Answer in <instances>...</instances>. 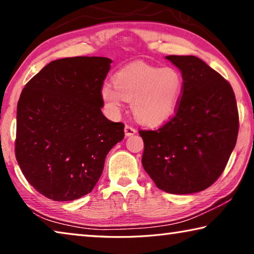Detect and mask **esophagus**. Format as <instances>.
<instances>
[{
  "instance_id": "obj_1",
  "label": "esophagus",
  "mask_w": 254,
  "mask_h": 254,
  "mask_svg": "<svg viewBox=\"0 0 254 254\" xmlns=\"http://www.w3.org/2000/svg\"><path fill=\"white\" fill-rule=\"evenodd\" d=\"M124 133H126V136H131L133 134H135L136 130L131 126H126V127H124Z\"/></svg>"
}]
</instances>
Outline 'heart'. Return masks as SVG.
Returning a JSON list of instances; mask_svg holds the SVG:
<instances>
[{
    "label": "heart",
    "mask_w": 254,
    "mask_h": 254,
    "mask_svg": "<svg viewBox=\"0 0 254 254\" xmlns=\"http://www.w3.org/2000/svg\"><path fill=\"white\" fill-rule=\"evenodd\" d=\"M113 84L101 87V97L112 113L118 114L123 101L130 102L137 121L149 127L162 126L178 110L184 79L173 67H156L134 63L115 72Z\"/></svg>",
    "instance_id": "obj_1"
}]
</instances>
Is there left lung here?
Wrapping results in <instances>:
<instances>
[{
	"instance_id": "8db88e82",
	"label": "left lung",
	"mask_w": 254,
	"mask_h": 254,
	"mask_svg": "<svg viewBox=\"0 0 254 254\" xmlns=\"http://www.w3.org/2000/svg\"><path fill=\"white\" fill-rule=\"evenodd\" d=\"M182 71L183 97L170 121L140 130L142 166L169 194H194L213 185L235 147L239 113L229 81L195 56H167Z\"/></svg>"
}]
</instances>
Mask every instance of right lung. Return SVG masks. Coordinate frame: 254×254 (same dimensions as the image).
<instances>
[{"instance_id":"right-lung-1","label":"right lung","mask_w":254,"mask_h":254,"mask_svg":"<svg viewBox=\"0 0 254 254\" xmlns=\"http://www.w3.org/2000/svg\"><path fill=\"white\" fill-rule=\"evenodd\" d=\"M112 60L51 62L24 86L16 111L15 157L29 184L53 200L69 201L95 187L124 124L102 113L101 87Z\"/></svg>"}]
</instances>
